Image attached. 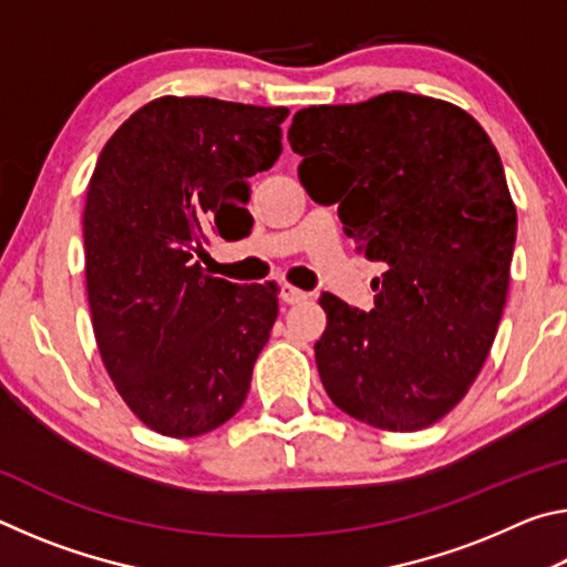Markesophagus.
Returning <instances> with one entry per match:
<instances>
[{
  "label": "esophagus",
  "instance_id": "obj_1",
  "mask_svg": "<svg viewBox=\"0 0 567 567\" xmlns=\"http://www.w3.org/2000/svg\"><path fill=\"white\" fill-rule=\"evenodd\" d=\"M280 297H282L285 305H297V302H305L310 295L302 292V290H297V287H292V285H282Z\"/></svg>",
  "mask_w": 567,
  "mask_h": 567
}]
</instances>
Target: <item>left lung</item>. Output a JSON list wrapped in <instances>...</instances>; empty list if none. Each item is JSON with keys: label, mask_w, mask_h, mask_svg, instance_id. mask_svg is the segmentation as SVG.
I'll use <instances>...</instances> for the list:
<instances>
[{"label": "left lung", "mask_w": 567, "mask_h": 567, "mask_svg": "<svg viewBox=\"0 0 567 567\" xmlns=\"http://www.w3.org/2000/svg\"><path fill=\"white\" fill-rule=\"evenodd\" d=\"M315 203L334 205L372 262L375 307L324 292L315 360L354 420L412 433L447 415L493 348L517 233L503 162L455 104L385 92L300 110L287 132Z\"/></svg>", "instance_id": "left-lung-1"}]
</instances>
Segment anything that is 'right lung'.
I'll return each instance as SVG.
<instances>
[{
  "label": "right lung",
  "instance_id": "right-lung-1",
  "mask_svg": "<svg viewBox=\"0 0 567 567\" xmlns=\"http://www.w3.org/2000/svg\"><path fill=\"white\" fill-rule=\"evenodd\" d=\"M290 110L159 97L100 152L84 203V275L104 368L167 437L205 435L243 408L277 318L275 285H235L197 262L252 217L247 177L275 165Z\"/></svg>",
  "mask_w": 567,
  "mask_h": 567
}]
</instances>
